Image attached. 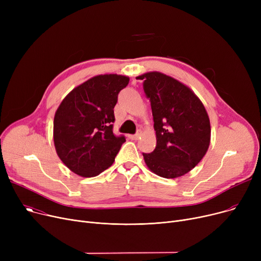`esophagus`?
Wrapping results in <instances>:
<instances>
[{"label": "esophagus", "instance_id": "34e87169", "mask_svg": "<svg viewBox=\"0 0 261 261\" xmlns=\"http://www.w3.org/2000/svg\"><path fill=\"white\" fill-rule=\"evenodd\" d=\"M141 136V133L140 132H138V133H135V134H131V135H129V138L131 139V140H138L139 138Z\"/></svg>", "mask_w": 261, "mask_h": 261}]
</instances>
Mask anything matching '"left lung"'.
<instances>
[{"label": "left lung", "mask_w": 261, "mask_h": 261, "mask_svg": "<svg viewBox=\"0 0 261 261\" xmlns=\"http://www.w3.org/2000/svg\"><path fill=\"white\" fill-rule=\"evenodd\" d=\"M150 100L156 134L151 153H143L155 174L174 179L194 167L206 153L211 123L201 100L189 88L172 77L150 72L138 77Z\"/></svg>", "instance_id": "1"}]
</instances>
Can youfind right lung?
Wrapping results in <instances>:
<instances>
[{
  "mask_svg": "<svg viewBox=\"0 0 261 261\" xmlns=\"http://www.w3.org/2000/svg\"><path fill=\"white\" fill-rule=\"evenodd\" d=\"M129 78L116 74L95 76L62 100L54 118L55 148L64 165L86 177L112 165L123 135L113 133L114 107Z\"/></svg>",
  "mask_w": 261,
  "mask_h": 261,
  "instance_id": "add662e5",
  "label": "right lung"
}]
</instances>
